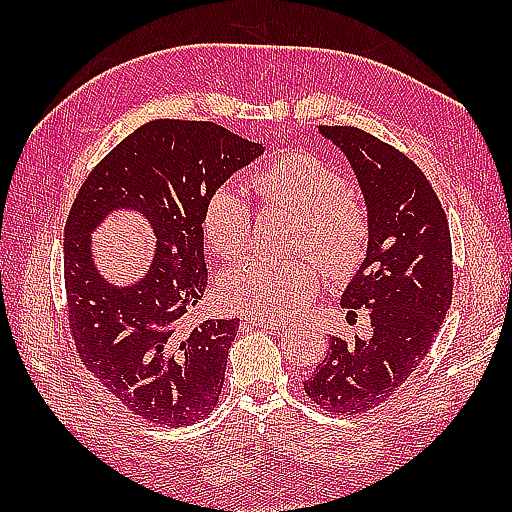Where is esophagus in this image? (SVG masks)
Wrapping results in <instances>:
<instances>
[{"label":"esophagus","mask_w":512,"mask_h":512,"mask_svg":"<svg viewBox=\"0 0 512 512\" xmlns=\"http://www.w3.org/2000/svg\"><path fill=\"white\" fill-rule=\"evenodd\" d=\"M246 323L255 325V328H266V330H284L286 328V321H259V319H246Z\"/></svg>","instance_id":"obj_1"}]
</instances>
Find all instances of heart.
<instances>
[{
	"label": "heart",
	"instance_id": "obj_1",
	"mask_svg": "<svg viewBox=\"0 0 512 512\" xmlns=\"http://www.w3.org/2000/svg\"><path fill=\"white\" fill-rule=\"evenodd\" d=\"M266 209L292 217L290 246L308 250L286 259L257 257L222 277L228 308L259 321L290 319L312 299L323 273L334 279L358 268L369 246V211L345 187L330 162L308 151H288L266 162L248 180ZM202 233L217 257L235 259L250 244V211L233 189H217L202 209Z\"/></svg>",
	"mask_w": 512,
	"mask_h": 512
}]
</instances>
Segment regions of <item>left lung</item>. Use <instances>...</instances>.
Instances as JSON below:
<instances>
[{"label": "left lung", "mask_w": 512, "mask_h": 512, "mask_svg": "<svg viewBox=\"0 0 512 512\" xmlns=\"http://www.w3.org/2000/svg\"><path fill=\"white\" fill-rule=\"evenodd\" d=\"M319 129L341 147L365 195L367 257L341 306L350 314L365 308L374 334L330 336L303 391L325 411L356 416L394 396L431 350L453 299L451 233L436 191L411 158L352 125Z\"/></svg>", "instance_id": "8db88e82"}]
</instances>
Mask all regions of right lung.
Masks as SVG:
<instances>
[{
  "mask_svg": "<svg viewBox=\"0 0 512 512\" xmlns=\"http://www.w3.org/2000/svg\"><path fill=\"white\" fill-rule=\"evenodd\" d=\"M262 151L209 121L160 118L121 140L76 193L63 233L70 334L83 365L140 418L182 427L220 400L239 319L182 321L209 284L204 204ZM116 208L138 210L159 239L148 275L123 289L102 279L89 248Z\"/></svg>",
  "mask_w": 512,
  "mask_h": 512,
  "instance_id": "obj_1",
  "label": "right lung"
}]
</instances>
